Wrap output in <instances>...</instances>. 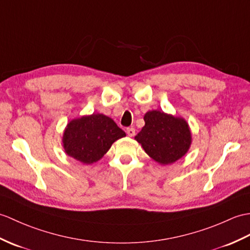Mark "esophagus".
<instances>
[{
	"mask_svg": "<svg viewBox=\"0 0 250 250\" xmlns=\"http://www.w3.org/2000/svg\"><path fill=\"white\" fill-rule=\"evenodd\" d=\"M126 134H127V136H130V137H133L135 135V129L134 127H127L126 129Z\"/></svg>",
	"mask_w": 250,
	"mask_h": 250,
	"instance_id": "1",
	"label": "esophagus"
}]
</instances>
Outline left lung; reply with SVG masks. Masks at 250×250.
Wrapping results in <instances>:
<instances>
[{"label": "left lung", "instance_id": "left-lung-1", "mask_svg": "<svg viewBox=\"0 0 250 250\" xmlns=\"http://www.w3.org/2000/svg\"><path fill=\"white\" fill-rule=\"evenodd\" d=\"M144 120L145 125L135 139L156 163L169 165L187 154L191 133L184 118L153 109L145 114Z\"/></svg>", "mask_w": 250, "mask_h": 250}]
</instances>
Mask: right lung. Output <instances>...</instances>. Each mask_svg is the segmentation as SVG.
<instances>
[{"label": "right lung", "instance_id": "right-lung-1", "mask_svg": "<svg viewBox=\"0 0 250 250\" xmlns=\"http://www.w3.org/2000/svg\"><path fill=\"white\" fill-rule=\"evenodd\" d=\"M125 136V133L112 118L91 114L69 121L62 142L67 155L88 165L101 160L113 143Z\"/></svg>", "mask_w": 250, "mask_h": 250}]
</instances>
